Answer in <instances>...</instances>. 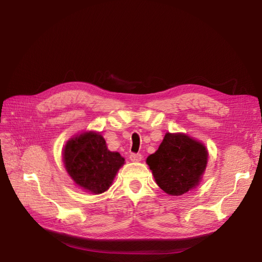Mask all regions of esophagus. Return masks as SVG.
<instances>
[{
    "label": "esophagus",
    "instance_id": "34e87169",
    "mask_svg": "<svg viewBox=\"0 0 262 262\" xmlns=\"http://www.w3.org/2000/svg\"><path fill=\"white\" fill-rule=\"evenodd\" d=\"M129 159L132 162H140V161L142 160V154L140 153H132L129 155Z\"/></svg>",
    "mask_w": 262,
    "mask_h": 262
}]
</instances>
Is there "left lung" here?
<instances>
[{
  "label": "left lung",
  "instance_id": "left-lung-1",
  "mask_svg": "<svg viewBox=\"0 0 262 262\" xmlns=\"http://www.w3.org/2000/svg\"><path fill=\"white\" fill-rule=\"evenodd\" d=\"M204 144L185 134L166 133L158 151L146 159L158 186L171 196H180L199 185L207 165Z\"/></svg>",
  "mask_w": 262,
  "mask_h": 262
}]
</instances>
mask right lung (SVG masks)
<instances>
[{
  "label": "right lung",
  "mask_w": 262,
  "mask_h": 262,
  "mask_svg": "<svg viewBox=\"0 0 262 262\" xmlns=\"http://www.w3.org/2000/svg\"><path fill=\"white\" fill-rule=\"evenodd\" d=\"M65 169L77 186L94 194L108 190L125 159L110 152L99 133L88 132L71 138L63 151Z\"/></svg>",
  "instance_id": "obj_1"
}]
</instances>
